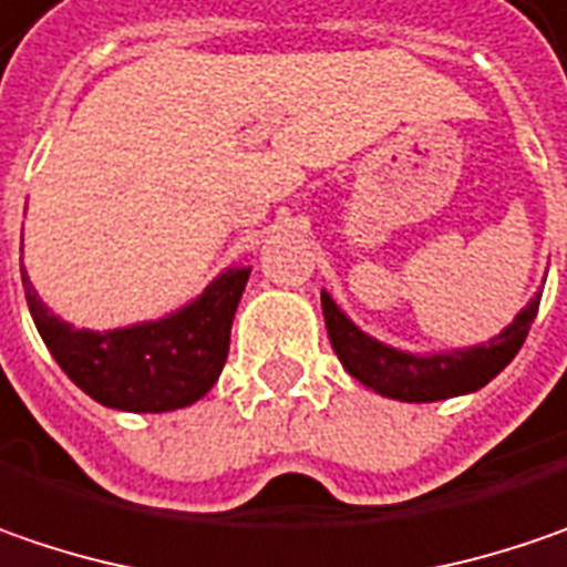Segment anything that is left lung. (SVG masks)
<instances>
[{
	"label": "left lung",
	"mask_w": 567,
	"mask_h": 567,
	"mask_svg": "<svg viewBox=\"0 0 567 567\" xmlns=\"http://www.w3.org/2000/svg\"><path fill=\"white\" fill-rule=\"evenodd\" d=\"M322 312H326L331 348L354 380L385 399L440 402V399H453V395L482 389L517 357V351L524 348L526 331L539 312V293L526 302V309H520V316L497 338L475 348H463V351H446V354H409V351L382 344L367 331H360L326 290H322Z\"/></svg>",
	"instance_id": "obj_1"
}]
</instances>
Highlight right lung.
<instances>
[{
  "label": "right lung",
  "mask_w": 567,
  "mask_h": 567,
  "mask_svg": "<svg viewBox=\"0 0 567 567\" xmlns=\"http://www.w3.org/2000/svg\"><path fill=\"white\" fill-rule=\"evenodd\" d=\"M248 274L223 270L178 312L111 331L72 328L43 306L24 270L21 284L43 344L85 395L107 409L158 414L194 405L219 380Z\"/></svg>",
  "instance_id": "obj_1"
}]
</instances>
